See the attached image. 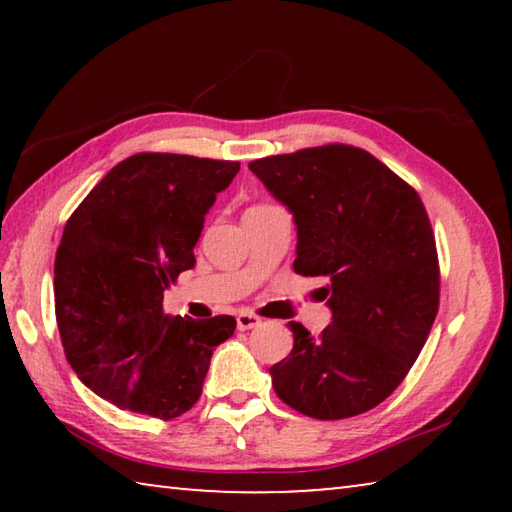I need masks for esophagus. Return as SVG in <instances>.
Wrapping results in <instances>:
<instances>
[{
    "instance_id": "obj_1",
    "label": "esophagus",
    "mask_w": 512,
    "mask_h": 512,
    "mask_svg": "<svg viewBox=\"0 0 512 512\" xmlns=\"http://www.w3.org/2000/svg\"><path fill=\"white\" fill-rule=\"evenodd\" d=\"M259 325V318L255 314H250V311H239L237 314V327L241 332H246V329H253Z\"/></svg>"
}]
</instances>
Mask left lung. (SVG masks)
I'll use <instances>...</instances> for the list:
<instances>
[{
  "label": "left lung",
  "instance_id": "1",
  "mask_svg": "<svg viewBox=\"0 0 512 512\" xmlns=\"http://www.w3.org/2000/svg\"><path fill=\"white\" fill-rule=\"evenodd\" d=\"M248 169L293 214V271L325 277L320 298L332 311L320 336L289 323L293 350L268 370L277 397L316 420L375 409L402 384L438 314L436 241L420 196L348 144Z\"/></svg>",
  "mask_w": 512,
  "mask_h": 512
}]
</instances>
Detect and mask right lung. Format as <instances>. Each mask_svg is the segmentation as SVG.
Here are the masks:
<instances>
[{
  "instance_id": "obj_1",
  "label": "right lung",
  "mask_w": 512,
  "mask_h": 512,
  "mask_svg": "<svg viewBox=\"0 0 512 512\" xmlns=\"http://www.w3.org/2000/svg\"><path fill=\"white\" fill-rule=\"evenodd\" d=\"M239 162L137 153L76 207L60 239L54 296L69 366L124 411L173 420L203 391L212 352L237 320L169 316L164 291L194 268V246Z\"/></svg>"
}]
</instances>
